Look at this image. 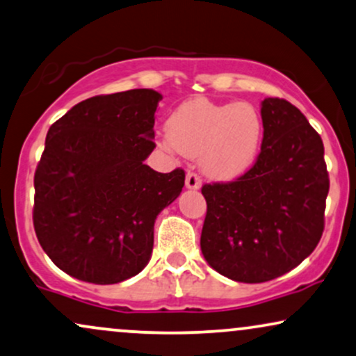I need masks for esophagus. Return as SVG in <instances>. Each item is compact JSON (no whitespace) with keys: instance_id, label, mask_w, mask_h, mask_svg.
<instances>
[{"instance_id":"34e87169","label":"esophagus","mask_w":356,"mask_h":356,"mask_svg":"<svg viewBox=\"0 0 356 356\" xmlns=\"http://www.w3.org/2000/svg\"><path fill=\"white\" fill-rule=\"evenodd\" d=\"M185 183H186V188H190V190H200L201 188V178L196 173H193V171H190V173L186 175Z\"/></svg>"}]
</instances>
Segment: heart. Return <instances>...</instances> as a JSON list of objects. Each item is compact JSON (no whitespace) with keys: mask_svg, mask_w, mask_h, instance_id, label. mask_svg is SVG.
Segmentation results:
<instances>
[{"mask_svg":"<svg viewBox=\"0 0 356 356\" xmlns=\"http://www.w3.org/2000/svg\"><path fill=\"white\" fill-rule=\"evenodd\" d=\"M262 134L261 112L249 102L186 100L166 122V145L198 156L203 173L221 181L243 177L256 163Z\"/></svg>","mask_w":356,"mask_h":356,"instance_id":"b5f03b06","label":"heart"}]
</instances>
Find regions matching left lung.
Returning a JSON list of instances; mask_svg holds the SVG:
<instances>
[{
    "label": "left lung",
    "instance_id": "obj_1",
    "mask_svg": "<svg viewBox=\"0 0 356 356\" xmlns=\"http://www.w3.org/2000/svg\"><path fill=\"white\" fill-rule=\"evenodd\" d=\"M264 138L243 177L201 188L206 218L201 251L236 282L280 277L314 252L325 226L330 188L323 142L285 99L262 100Z\"/></svg>",
    "mask_w": 356,
    "mask_h": 356
}]
</instances>
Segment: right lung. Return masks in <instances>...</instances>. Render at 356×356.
<instances>
[{
  "label": "right lung",
  "instance_id": "add662e5",
  "mask_svg": "<svg viewBox=\"0 0 356 356\" xmlns=\"http://www.w3.org/2000/svg\"><path fill=\"white\" fill-rule=\"evenodd\" d=\"M160 100L152 89L95 95L47 131L33 222L44 252L65 274L117 284L150 261L158 213L185 186L181 168L158 173L145 165L156 147Z\"/></svg>",
  "mask_w": 356,
  "mask_h": 356
}]
</instances>
